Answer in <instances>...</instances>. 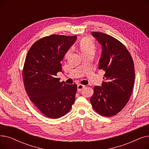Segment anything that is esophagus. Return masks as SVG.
I'll return each mask as SVG.
<instances>
[{"label": "esophagus", "instance_id": "34e87169", "mask_svg": "<svg viewBox=\"0 0 149 149\" xmlns=\"http://www.w3.org/2000/svg\"><path fill=\"white\" fill-rule=\"evenodd\" d=\"M85 87V86L83 85V84H79L77 86V90L78 91H80L81 90H82Z\"/></svg>", "mask_w": 149, "mask_h": 149}]
</instances>
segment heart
<instances>
[{
  "label": "heart",
  "instance_id": "obj_1",
  "mask_svg": "<svg viewBox=\"0 0 149 149\" xmlns=\"http://www.w3.org/2000/svg\"><path fill=\"white\" fill-rule=\"evenodd\" d=\"M78 46L84 56L89 53L94 54L96 51V45L95 43L89 38H82L78 45ZM69 53L70 51H68L66 54V56H68Z\"/></svg>",
  "mask_w": 149,
  "mask_h": 149
}]
</instances>
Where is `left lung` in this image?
<instances>
[{
	"label": "left lung",
	"mask_w": 149,
	"mask_h": 149,
	"mask_svg": "<svg viewBox=\"0 0 149 149\" xmlns=\"http://www.w3.org/2000/svg\"><path fill=\"white\" fill-rule=\"evenodd\" d=\"M92 36L102 46L98 69L105 72L102 86L93 88L90 101L100 115L112 116L126 105L135 81V69L132 58L124 45L114 37L99 32Z\"/></svg>",
	"instance_id": "1"
}]
</instances>
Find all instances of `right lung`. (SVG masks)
Returning <instances> with one entry per match:
<instances>
[{
  "mask_svg": "<svg viewBox=\"0 0 149 149\" xmlns=\"http://www.w3.org/2000/svg\"><path fill=\"white\" fill-rule=\"evenodd\" d=\"M77 36L53 34L36 42L28 52L23 69L25 89L43 115L56 119L66 115L75 101L76 84L60 81L61 61Z\"/></svg>",
  "mask_w": 149,
  "mask_h": 149,
  "instance_id": "1",
  "label": "right lung"
}]
</instances>
